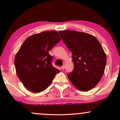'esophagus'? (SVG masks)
I'll list each match as a JSON object with an SVG mask.
<instances>
[{
    "instance_id": "obj_1",
    "label": "esophagus",
    "mask_w": 120,
    "mask_h": 120,
    "mask_svg": "<svg viewBox=\"0 0 120 120\" xmlns=\"http://www.w3.org/2000/svg\"><path fill=\"white\" fill-rule=\"evenodd\" d=\"M65 66L64 65L62 66V67H61V69H62V70H64V69H65Z\"/></svg>"
}]
</instances>
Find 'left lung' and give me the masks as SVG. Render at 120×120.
Here are the masks:
<instances>
[{"label": "left lung", "instance_id": "obj_1", "mask_svg": "<svg viewBox=\"0 0 120 120\" xmlns=\"http://www.w3.org/2000/svg\"><path fill=\"white\" fill-rule=\"evenodd\" d=\"M59 33L72 53L74 69L68 78L79 90H91L99 82L105 68L107 57L102 46L89 34L73 30Z\"/></svg>", "mask_w": 120, "mask_h": 120}]
</instances>
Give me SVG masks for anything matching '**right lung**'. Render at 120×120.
<instances>
[{
	"label": "right lung",
	"mask_w": 120,
	"mask_h": 120,
	"mask_svg": "<svg viewBox=\"0 0 120 120\" xmlns=\"http://www.w3.org/2000/svg\"><path fill=\"white\" fill-rule=\"evenodd\" d=\"M57 31L34 34L27 38L15 56L16 73L24 86L33 93L46 90L60 71L53 67L51 50L60 42Z\"/></svg>",
	"instance_id": "add662e5"
}]
</instances>
